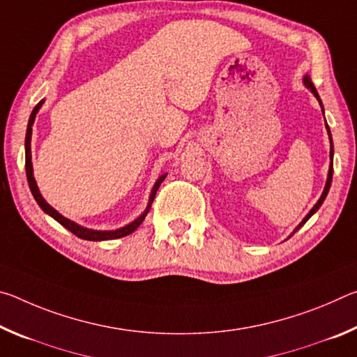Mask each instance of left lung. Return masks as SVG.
Instances as JSON below:
<instances>
[{
  "instance_id": "8db88e82",
  "label": "left lung",
  "mask_w": 357,
  "mask_h": 357,
  "mask_svg": "<svg viewBox=\"0 0 357 357\" xmlns=\"http://www.w3.org/2000/svg\"><path fill=\"white\" fill-rule=\"evenodd\" d=\"M304 84L307 88L310 89V91L313 93V96H315V98L318 99V102H319V105H321V108H323V104H321V99H319V96H318V93H317V88H315V84L312 83V80H310V77L309 75H305L304 77ZM326 129H328V134H329V140H331V165H329V173H328V181H326V185H324V190H323V193H321V197H319V200L317 202V204L315 206H313L312 209H310V213L307 214L305 217H304V220H302L298 227H296V229L293 231V234L298 231V229L304 225V223L310 219V217L317 213V211L319 209V206H321L323 204V202H324V198H326V195H328V192H329V189H331V183H332V173H334V165H332V157H334V144H332V137H331V130H329V126H328V123H326Z\"/></svg>"
}]
</instances>
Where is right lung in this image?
Returning <instances> with one entry per match:
<instances>
[{
  "mask_svg": "<svg viewBox=\"0 0 357 357\" xmlns=\"http://www.w3.org/2000/svg\"><path fill=\"white\" fill-rule=\"evenodd\" d=\"M42 104H44V100H40L38 105H36L33 108L31 112V116H29V121H28V128H26V137H25V168H26V179H28V184H29V189H31V193L34 197V200L38 202L39 206L42 208V211L44 213H47L48 215H52L53 219H55L56 222L61 223V225L64 228H68L70 233H74L75 236H78L80 239H84V241H108V239H118V238H123V236H128V234L134 233L135 229L140 227V223L144 220V217H146V214L149 213L151 209V204H153L154 202V197L157 193V189H159V185L162 184V181H164L167 178V173L162 174V176L155 181V184L153 187V192H151V197H149V203L146 209H144V213L137 217V219L134 222H130L129 225H126L123 228H118V229H113V231H99V229H89V228H84L82 225H78V223L72 222L69 219H66L64 215H61L58 213L56 209H53L50 204H48L44 197L40 195V192L38 189V184H36V179L33 176V164H31V132H33V123L36 119V114H38L39 108L42 107Z\"/></svg>",
  "mask_w": 357,
  "mask_h": 357,
  "instance_id": "obj_1",
  "label": "right lung"
}]
</instances>
